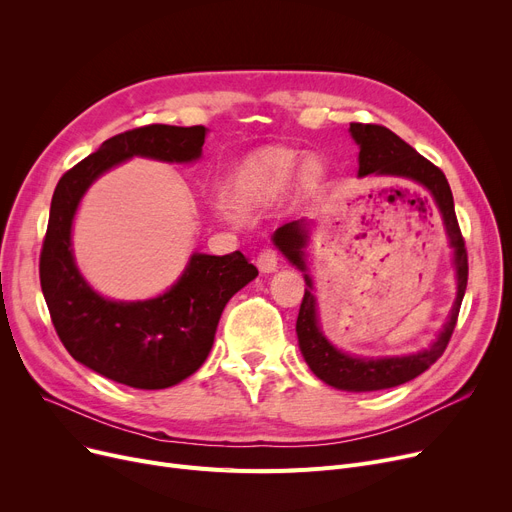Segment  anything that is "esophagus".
Returning a JSON list of instances; mask_svg holds the SVG:
<instances>
[{"instance_id": "34e87169", "label": "esophagus", "mask_w": 512, "mask_h": 512, "mask_svg": "<svg viewBox=\"0 0 512 512\" xmlns=\"http://www.w3.org/2000/svg\"><path fill=\"white\" fill-rule=\"evenodd\" d=\"M257 267L261 274H272L278 270V253L274 249H263L257 255Z\"/></svg>"}]
</instances>
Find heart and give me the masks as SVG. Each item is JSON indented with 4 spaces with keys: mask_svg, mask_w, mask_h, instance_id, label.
I'll return each instance as SVG.
<instances>
[{
    "mask_svg": "<svg viewBox=\"0 0 512 512\" xmlns=\"http://www.w3.org/2000/svg\"><path fill=\"white\" fill-rule=\"evenodd\" d=\"M297 174L303 191H311L324 178V161L317 155H301L284 147H265L249 153L230 172L224 184L226 205L236 215H253L272 207Z\"/></svg>",
    "mask_w": 512,
    "mask_h": 512,
    "instance_id": "obj_1",
    "label": "heart"
}]
</instances>
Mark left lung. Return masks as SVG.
<instances>
[{
  "label": "left lung",
  "mask_w": 512,
  "mask_h": 512,
  "mask_svg": "<svg viewBox=\"0 0 512 512\" xmlns=\"http://www.w3.org/2000/svg\"><path fill=\"white\" fill-rule=\"evenodd\" d=\"M353 141L359 145V178L365 176H380V178H402L423 186L432 195L444 222V230L448 236V245L452 249V265L456 272V299L448 313L446 324L442 326L438 338L413 355L400 357H359L348 355L336 348L321 332L317 299L313 294V280L307 267V242L311 222L294 220L280 226L272 240L282 251V255L303 272L305 278V297L301 303V311L297 317V336L303 359L309 369L317 375L321 382H326L332 388L346 392H373L394 388L405 382L415 380L425 369L432 367L444 353L448 340L454 332L456 317L465 297L469 263L465 240L456 222L452 191L448 186L446 176L432 161H427L419 155L409 143L386 126L378 124H351L348 128Z\"/></svg>",
  "instance_id": "left-lung-1"
}]
</instances>
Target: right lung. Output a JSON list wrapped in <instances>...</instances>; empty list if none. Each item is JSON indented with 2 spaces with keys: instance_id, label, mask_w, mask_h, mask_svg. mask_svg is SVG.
I'll return each mask as SVG.
<instances>
[{
  "instance_id": "add662e5",
  "label": "right lung",
  "mask_w": 512,
  "mask_h": 512,
  "mask_svg": "<svg viewBox=\"0 0 512 512\" xmlns=\"http://www.w3.org/2000/svg\"><path fill=\"white\" fill-rule=\"evenodd\" d=\"M205 126L151 124L107 139L68 170L53 191L39 276L45 303L66 351L118 384L164 390L193 375L207 359L222 311L257 278L240 251L193 253L180 278L147 301H114L83 278L74 261L72 224L91 184L126 159L191 164L203 153Z\"/></svg>"
}]
</instances>
